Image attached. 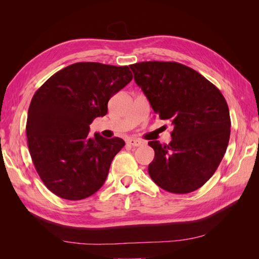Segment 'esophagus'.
<instances>
[{"label": "esophagus", "instance_id": "1", "mask_svg": "<svg viewBox=\"0 0 259 259\" xmlns=\"http://www.w3.org/2000/svg\"><path fill=\"white\" fill-rule=\"evenodd\" d=\"M127 143H128V145H131V146H133V147H143V146L146 145V143L144 142V140L134 139V138L128 139Z\"/></svg>", "mask_w": 259, "mask_h": 259}]
</instances>
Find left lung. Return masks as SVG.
I'll use <instances>...</instances> for the list:
<instances>
[{"label":"left lung","mask_w":259,"mask_h":259,"mask_svg":"<svg viewBox=\"0 0 259 259\" xmlns=\"http://www.w3.org/2000/svg\"><path fill=\"white\" fill-rule=\"evenodd\" d=\"M130 68L155 114L173 125L168 145L148 143L154 150L149 175L168 192L199 189L215 173L229 143L225 97L204 76L178 62L144 61Z\"/></svg>","instance_id":"1"}]
</instances>
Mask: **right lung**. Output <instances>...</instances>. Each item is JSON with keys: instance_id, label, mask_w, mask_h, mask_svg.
<instances>
[{"instance_id": "1", "label": "right lung", "mask_w": 259, "mask_h": 259, "mask_svg": "<svg viewBox=\"0 0 259 259\" xmlns=\"http://www.w3.org/2000/svg\"><path fill=\"white\" fill-rule=\"evenodd\" d=\"M133 79L127 66L76 62L52 75L31 100L26 133L34 167L59 198L77 201L98 191L124 147L90 125L108 111V101Z\"/></svg>"}]
</instances>
